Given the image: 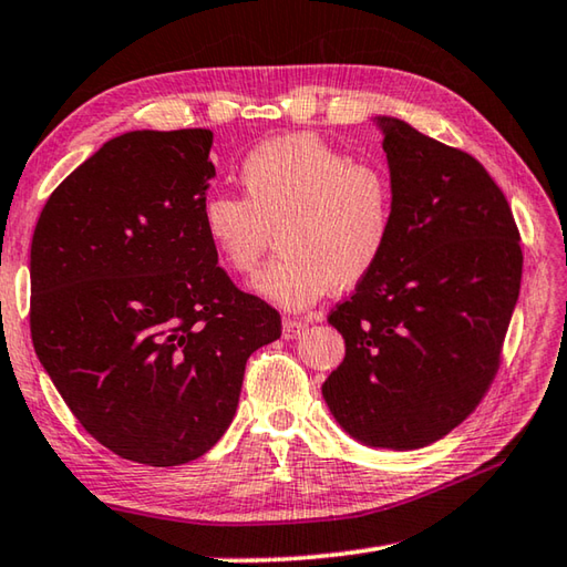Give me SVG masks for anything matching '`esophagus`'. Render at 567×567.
<instances>
[{"mask_svg": "<svg viewBox=\"0 0 567 567\" xmlns=\"http://www.w3.org/2000/svg\"><path fill=\"white\" fill-rule=\"evenodd\" d=\"M310 324V319H302V317H287L282 322V337L285 339H295L300 337L302 329Z\"/></svg>", "mask_w": 567, "mask_h": 567, "instance_id": "34e87169", "label": "esophagus"}]
</instances>
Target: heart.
Returning a JSON list of instances; mask_svg holds the SVG:
<instances>
[{"label":"heart","mask_w":567,"mask_h":567,"mask_svg":"<svg viewBox=\"0 0 567 567\" xmlns=\"http://www.w3.org/2000/svg\"><path fill=\"white\" fill-rule=\"evenodd\" d=\"M243 195L213 190L200 228L225 270L252 275L277 233L280 257L255 290L305 310L377 270L394 233V178L379 158L352 156L315 133L265 141L240 161Z\"/></svg>","instance_id":"heart-1"}]
</instances>
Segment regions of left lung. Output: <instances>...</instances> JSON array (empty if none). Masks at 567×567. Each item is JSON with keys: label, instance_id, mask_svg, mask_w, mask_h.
I'll use <instances>...</instances> for the list:
<instances>
[{"label": "left lung", "instance_id": "obj_1", "mask_svg": "<svg viewBox=\"0 0 567 567\" xmlns=\"http://www.w3.org/2000/svg\"><path fill=\"white\" fill-rule=\"evenodd\" d=\"M396 190L377 270L329 312L347 357L322 386L354 439L421 449L471 416L498 374L523 250L506 195L471 153L377 118Z\"/></svg>", "mask_w": 567, "mask_h": 567}]
</instances>
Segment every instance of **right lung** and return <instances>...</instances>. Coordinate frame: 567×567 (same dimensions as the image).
<instances>
[{
    "mask_svg": "<svg viewBox=\"0 0 567 567\" xmlns=\"http://www.w3.org/2000/svg\"><path fill=\"white\" fill-rule=\"evenodd\" d=\"M213 131H131L56 185L32 238L29 329L71 414L146 466L203 456L245 364L282 319L243 292L200 228Z\"/></svg>",
    "mask_w": 567,
    "mask_h": 567,
    "instance_id": "1",
    "label": "right lung"
}]
</instances>
